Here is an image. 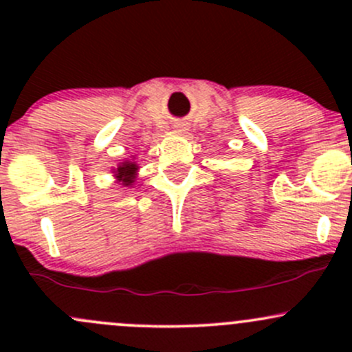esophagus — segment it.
<instances>
[{
  "label": "esophagus",
  "instance_id": "esophagus-1",
  "mask_svg": "<svg viewBox=\"0 0 352 352\" xmlns=\"http://www.w3.org/2000/svg\"><path fill=\"white\" fill-rule=\"evenodd\" d=\"M175 131H177V133H179V134H186V127H184V126H177L175 127Z\"/></svg>",
  "mask_w": 352,
  "mask_h": 352
}]
</instances>
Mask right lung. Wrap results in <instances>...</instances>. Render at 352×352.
I'll return each instance as SVG.
<instances>
[{
    "instance_id": "add662e5",
    "label": "right lung",
    "mask_w": 352,
    "mask_h": 352,
    "mask_svg": "<svg viewBox=\"0 0 352 352\" xmlns=\"http://www.w3.org/2000/svg\"><path fill=\"white\" fill-rule=\"evenodd\" d=\"M138 170L140 165L136 163L134 156H131V160H122V162L117 165V168H113V177H116L117 184H120L122 187H131L134 186L138 177Z\"/></svg>"
}]
</instances>
